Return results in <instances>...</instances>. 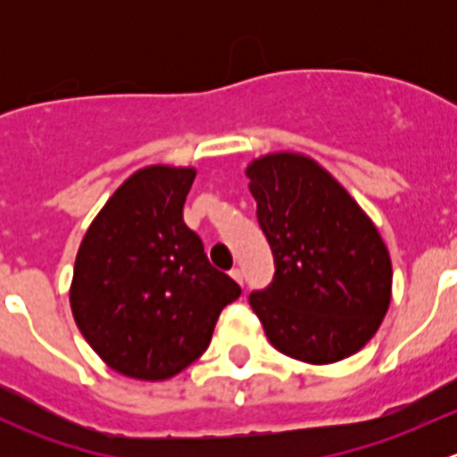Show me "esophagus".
I'll list each match as a JSON object with an SVG mask.
<instances>
[{"mask_svg":"<svg viewBox=\"0 0 457 457\" xmlns=\"http://www.w3.org/2000/svg\"><path fill=\"white\" fill-rule=\"evenodd\" d=\"M229 276H232V278L237 280L238 285H243V270H241V267H232V270H229Z\"/></svg>","mask_w":457,"mask_h":457,"instance_id":"obj_1","label":"esophagus"}]
</instances>
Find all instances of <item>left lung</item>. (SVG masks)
Segmentation results:
<instances>
[{
  "label": "left lung",
  "mask_w": 457,
  "mask_h": 457,
  "mask_svg": "<svg viewBox=\"0 0 457 457\" xmlns=\"http://www.w3.org/2000/svg\"><path fill=\"white\" fill-rule=\"evenodd\" d=\"M274 278L250 294L280 353L329 365L365 347L391 301V258L370 216L329 172L301 154L247 168Z\"/></svg>",
  "instance_id": "1"
}]
</instances>
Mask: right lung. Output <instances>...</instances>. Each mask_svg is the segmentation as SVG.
Segmentation results:
<instances>
[{
  "label": "right lung",
  "instance_id": "add662e5",
  "mask_svg": "<svg viewBox=\"0 0 457 457\" xmlns=\"http://www.w3.org/2000/svg\"><path fill=\"white\" fill-rule=\"evenodd\" d=\"M196 172L150 165L132 174L81 241L71 307L105 365L165 380L207 349L219 314L241 287L207 261L183 220Z\"/></svg>",
  "mask_w": 457,
  "mask_h": 457
}]
</instances>
